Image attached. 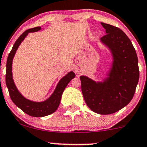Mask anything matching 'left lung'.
I'll return each instance as SVG.
<instances>
[{"mask_svg":"<svg viewBox=\"0 0 147 147\" xmlns=\"http://www.w3.org/2000/svg\"><path fill=\"white\" fill-rule=\"evenodd\" d=\"M106 35L100 42L112 53L113 61L102 81L81 76V91L86 104L99 114L115 113L129 104L139 80L138 60L131 42L119 28L101 22Z\"/></svg>","mask_w":147,"mask_h":147,"instance_id":"left-lung-1","label":"left lung"}]
</instances>
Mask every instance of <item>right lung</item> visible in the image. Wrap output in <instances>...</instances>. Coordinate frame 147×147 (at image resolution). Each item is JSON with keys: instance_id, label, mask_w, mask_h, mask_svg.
Masks as SVG:
<instances>
[{"instance_id": "right-lung-1", "label": "right lung", "mask_w": 147, "mask_h": 147, "mask_svg": "<svg viewBox=\"0 0 147 147\" xmlns=\"http://www.w3.org/2000/svg\"><path fill=\"white\" fill-rule=\"evenodd\" d=\"M41 29L40 26L26 30L18 38L13 46L11 52L9 54L7 60L6 72V85L8 88L10 98L17 107L26 114L33 117H43L55 112L59 107L61 96L65 88L68 83L75 77V74L72 71L68 72L66 75L62 77L57 85L55 90L48 99L42 102H34L24 98L17 89L12 76V61L18 48L29 33L36 32Z\"/></svg>"}]
</instances>
